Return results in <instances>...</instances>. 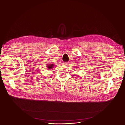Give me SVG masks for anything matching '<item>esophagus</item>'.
Returning <instances> with one entry per match:
<instances>
[{
  "instance_id": "esophagus-1",
  "label": "esophagus",
  "mask_w": 125,
  "mask_h": 125,
  "mask_svg": "<svg viewBox=\"0 0 125 125\" xmlns=\"http://www.w3.org/2000/svg\"><path fill=\"white\" fill-rule=\"evenodd\" d=\"M67 64V62H63V63H62V65H66Z\"/></svg>"
}]
</instances>
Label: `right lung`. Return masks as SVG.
Wrapping results in <instances>:
<instances>
[{
  "instance_id": "obj_1",
  "label": "right lung",
  "mask_w": 125,
  "mask_h": 125,
  "mask_svg": "<svg viewBox=\"0 0 125 125\" xmlns=\"http://www.w3.org/2000/svg\"><path fill=\"white\" fill-rule=\"evenodd\" d=\"M54 65L53 64H50L49 65H48L47 66H48V69H51L52 68H53Z\"/></svg>"
}]
</instances>
